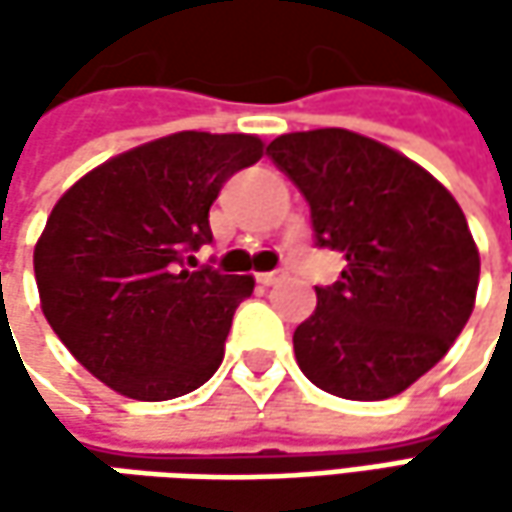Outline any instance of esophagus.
Returning a JSON list of instances; mask_svg holds the SVG:
<instances>
[{
    "label": "esophagus",
    "mask_w": 512,
    "mask_h": 512,
    "mask_svg": "<svg viewBox=\"0 0 512 512\" xmlns=\"http://www.w3.org/2000/svg\"><path fill=\"white\" fill-rule=\"evenodd\" d=\"M287 279V273L285 270H267V273H259V282L267 287H273V285H282Z\"/></svg>",
    "instance_id": "34e87169"
}]
</instances>
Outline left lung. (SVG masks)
<instances>
[{
  "mask_svg": "<svg viewBox=\"0 0 512 512\" xmlns=\"http://www.w3.org/2000/svg\"><path fill=\"white\" fill-rule=\"evenodd\" d=\"M310 205L316 245L344 253L296 327V362L325 393L379 402L407 390L467 325L479 250L459 202L399 150L344 128L267 145Z\"/></svg>",
  "mask_w": 512,
  "mask_h": 512,
  "instance_id": "left-lung-1",
  "label": "left lung"
}]
</instances>
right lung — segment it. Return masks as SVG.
Listing matches in <instances>:
<instances>
[{
  "mask_svg": "<svg viewBox=\"0 0 512 512\" xmlns=\"http://www.w3.org/2000/svg\"><path fill=\"white\" fill-rule=\"evenodd\" d=\"M262 153L247 133L182 130L108 159L50 210L33 250L42 313L99 382L165 402L216 373L253 276L190 267L222 185Z\"/></svg>",
  "mask_w": 512,
  "mask_h": 512,
  "instance_id": "1",
  "label": "right lung"
}]
</instances>
